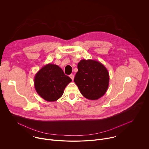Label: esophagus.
<instances>
[{
  "mask_svg": "<svg viewBox=\"0 0 149 149\" xmlns=\"http://www.w3.org/2000/svg\"><path fill=\"white\" fill-rule=\"evenodd\" d=\"M70 77L71 78V79H72V80H74V75L73 74H71V75H70Z\"/></svg>",
  "mask_w": 149,
  "mask_h": 149,
  "instance_id": "1",
  "label": "esophagus"
}]
</instances>
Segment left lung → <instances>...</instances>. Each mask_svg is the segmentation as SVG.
<instances>
[{
    "instance_id": "1",
    "label": "left lung",
    "mask_w": 149,
    "mask_h": 149,
    "mask_svg": "<svg viewBox=\"0 0 149 149\" xmlns=\"http://www.w3.org/2000/svg\"><path fill=\"white\" fill-rule=\"evenodd\" d=\"M78 72L74 82L81 94L87 99L95 100L103 96L109 84V74L100 62L82 59L78 63Z\"/></svg>"
}]
</instances>
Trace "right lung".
<instances>
[{"instance_id": "obj_1", "label": "right lung", "mask_w": 149, "mask_h": 149, "mask_svg": "<svg viewBox=\"0 0 149 149\" xmlns=\"http://www.w3.org/2000/svg\"><path fill=\"white\" fill-rule=\"evenodd\" d=\"M72 79L56 65L49 63L35 75V88L37 93L47 101L58 100Z\"/></svg>"}]
</instances>
